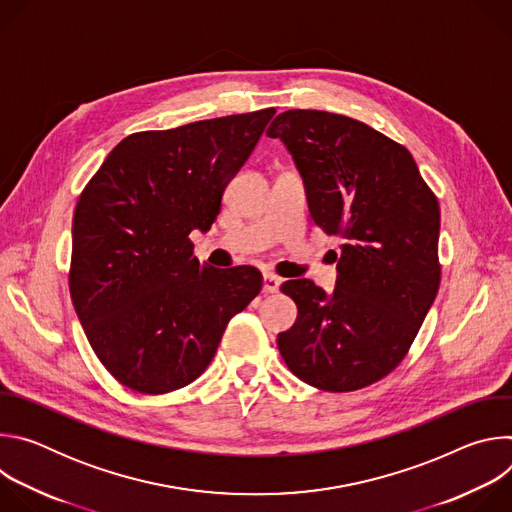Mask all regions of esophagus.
<instances>
[{
  "label": "esophagus",
  "instance_id": "34e87169",
  "mask_svg": "<svg viewBox=\"0 0 512 512\" xmlns=\"http://www.w3.org/2000/svg\"><path fill=\"white\" fill-rule=\"evenodd\" d=\"M279 287H281V277H277L273 273L263 275V291H265V294H275V291H279Z\"/></svg>",
  "mask_w": 512,
  "mask_h": 512
}]
</instances>
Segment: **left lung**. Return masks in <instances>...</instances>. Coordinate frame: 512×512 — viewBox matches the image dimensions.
Instances as JSON below:
<instances>
[{
    "label": "left lung",
    "mask_w": 512,
    "mask_h": 512,
    "mask_svg": "<svg viewBox=\"0 0 512 512\" xmlns=\"http://www.w3.org/2000/svg\"><path fill=\"white\" fill-rule=\"evenodd\" d=\"M267 135L294 158L312 221L342 237L332 294L312 279L281 285L298 318L279 352L322 391L369 387L405 358L437 296V198L403 145L356 119L291 109Z\"/></svg>",
    "instance_id": "1"
}]
</instances>
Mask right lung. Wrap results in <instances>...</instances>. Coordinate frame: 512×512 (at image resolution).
I'll use <instances>...</instances> for the list:
<instances>
[{
    "mask_svg": "<svg viewBox=\"0 0 512 512\" xmlns=\"http://www.w3.org/2000/svg\"><path fill=\"white\" fill-rule=\"evenodd\" d=\"M275 109L125 137L72 218L70 296L103 367L160 395L198 379L229 320L261 291L251 265L212 269L188 235L206 233L227 184Z\"/></svg>",
    "mask_w": 512,
    "mask_h": 512,
    "instance_id": "add662e5",
    "label": "right lung"
}]
</instances>
